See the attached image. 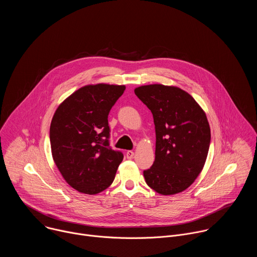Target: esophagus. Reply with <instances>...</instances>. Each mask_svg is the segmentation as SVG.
Masks as SVG:
<instances>
[{"instance_id": "obj_1", "label": "esophagus", "mask_w": 257, "mask_h": 257, "mask_svg": "<svg viewBox=\"0 0 257 257\" xmlns=\"http://www.w3.org/2000/svg\"><path fill=\"white\" fill-rule=\"evenodd\" d=\"M133 156H134V152H132V151H128V152L126 153V157H127V159H132V158H133Z\"/></svg>"}]
</instances>
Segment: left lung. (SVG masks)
<instances>
[{"label": "left lung", "instance_id": "obj_1", "mask_svg": "<svg viewBox=\"0 0 257 257\" xmlns=\"http://www.w3.org/2000/svg\"><path fill=\"white\" fill-rule=\"evenodd\" d=\"M134 92L151 109L156 126V160L143 172L146 184L162 195L186 190L201 173L209 150L205 112L177 86L142 85Z\"/></svg>", "mask_w": 257, "mask_h": 257}]
</instances>
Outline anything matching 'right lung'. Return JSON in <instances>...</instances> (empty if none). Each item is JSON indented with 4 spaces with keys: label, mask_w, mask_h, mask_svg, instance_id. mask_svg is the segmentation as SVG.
Wrapping results in <instances>:
<instances>
[{
    "label": "right lung",
    "mask_w": 257,
    "mask_h": 257,
    "mask_svg": "<svg viewBox=\"0 0 257 257\" xmlns=\"http://www.w3.org/2000/svg\"><path fill=\"white\" fill-rule=\"evenodd\" d=\"M125 85L89 84L57 107L50 128L53 160L68 184L94 195L112 184L123 155L109 148L107 115Z\"/></svg>",
    "instance_id": "obj_1"
}]
</instances>
